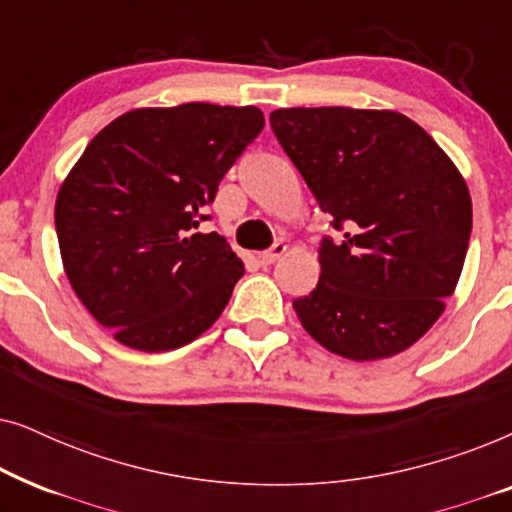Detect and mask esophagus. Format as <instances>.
I'll return each mask as SVG.
<instances>
[{
  "label": "esophagus",
  "instance_id": "esophagus-1",
  "mask_svg": "<svg viewBox=\"0 0 512 512\" xmlns=\"http://www.w3.org/2000/svg\"><path fill=\"white\" fill-rule=\"evenodd\" d=\"M284 251H286V244H284V242H277V244H272V247H270L268 251H263V254L258 256V258H261L263 265H272V263L277 261L279 256L284 254Z\"/></svg>",
  "mask_w": 512,
  "mask_h": 512
}]
</instances>
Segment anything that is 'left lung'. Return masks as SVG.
I'll return each mask as SVG.
<instances>
[{
	"mask_svg": "<svg viewBox=\"0 0 512 512\" xmlns=\"http://www.w3.org/2000/svg\"><path fill=\"white\" fill-rule=\"evenodd\" d=\"M270 125L345 235L321 242V275L293 300L321 347L349 361L405 352L445 312L464 268L466 179L424 128L391 109L293 107Z\"/></svg>",
	"mask_w": 512,
	"mask_h": 512,
	"instance_id": "obj_1",
	"label": "left lung"
}]
</instances>
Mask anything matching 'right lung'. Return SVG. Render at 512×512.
<instances>
[{
	"label": "right lung",
	"instance_id": "1",
	"mask_svg": "<svg viewBox=\"0 0 512 512\" xmlns=\"http://www.w3.org/2000/svg\"><path fill=\"white\" fill-rule=\"evenodd\" d=\"M263 123L256 107L132 109L69 170L55 198L62 268L121 345L167 352L221 317L244 263L226 237L198 226Z\"/></svg>",
	"mask_w": 512,
	"mask_h": 512
}]
</instances>
